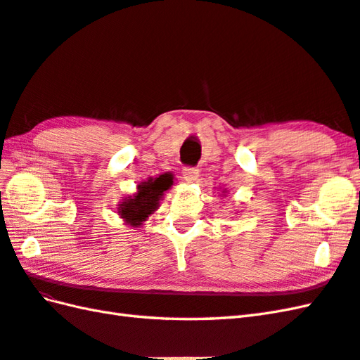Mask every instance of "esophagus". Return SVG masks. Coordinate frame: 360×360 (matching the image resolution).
<instances>
[{
  "mask_svg": "<svg viewBox=\"0 0 360 360\" xmlns=\"http://www.w3.org/2000/svg\"><path fill=\"white\" fill-rule=\"evenodd\" d=\"M182 174H184V179L187 182H196L198 181V176H200V170H198L196 167H186L184 170H182Z\"/></svg>",
  "mask_w": 360,
  "mask_h": 360,
  "instance_id": "34e87169",
  "label": "esophagus"
}]
</instances>
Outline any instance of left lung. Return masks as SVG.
<instances>
[{"instance_id":"obj_1","label":"left lung","mask_w":360,"mask_h":360,"mask_svg":"<svg viewBox=\"0 0 360 360\" xmlns=\"http://www.w3.org/2000/svg\"><path fill=\"white\" fill-rule=\"evenodd\" d=\"M219 188H221V187H219ZM219 192H221V195H219V196H224V198L227 196V188H223V190H219Z\"/></svg>"}]
</instances>
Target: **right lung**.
I'll return each mask as SVG.
<instances>
[{
	"instance_id": "right-lung-1",
	"label": "right lung",
	"mask_w": 360,
	"mask_h": 360,
	"mask_svg": "<svg viewBox=\"0 0 360 360\" xmlns=\"http://www.w3.org/2000/svg\"><path fill=\"white\" fill-rule=\"evenodd\" d=\"M174 176L167 172L156 178L145 179L137 184L136 193L124 196L117 204V215L129 227H141L159 209V202L165 192L172 188Z\"/></svg>"
}]
</instances>
